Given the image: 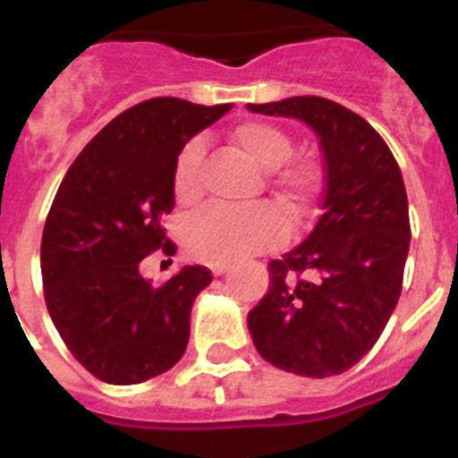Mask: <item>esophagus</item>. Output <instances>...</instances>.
<instances>
[{
    "label": "esophagus",
    "mask_w": 458,
    "mask_h": 458,
    "mask_svg": "<svg viewBox=\"0 0 458 458\" xmlns=\"http://www.w3.org/2000/svg\"><path fill=\"white\" fill-rule=\"evenodd\" d=\"M229 268H232L229 264H210V273L213 275H225Z\"/></svg>",
    "instance_id": "esophagus-1"
}]
</instances>
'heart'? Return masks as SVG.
<instances>
[{
    "instance_id": "heart-1",
    "label": "heart",
    "mask_w": 458,
    "mask_h": 458,
    "mask_svg": "<svg viewBox=\"0 0 458 458\" xmlns=\"http://www.w3.org/2000/svg\"><path fill=\"white\" fill-rule=\"evenodd\" d=\"M232 141L259 167L270 169L268 185L282 197L295 217H305L318 194V169L307 157L291 156L289 132L268 121L248 119L233 125ZM201 141H185L176 156L172 188L176 201L194 204L201 194ZM289 236V217L275 204H259L248 210L213 208L185 229V248L192 257L210 264H229L238 259L275 248Z\"/></svg>"
}]
</instances>
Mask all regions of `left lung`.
Returning a JSON list of instances; mask_svg holds the SVG:
<instances>
[{
  "label": "left lung",
  "instance_id": "obj_1",
  "mask_svg": "<svg viewBox=\"0 0 458 458\" xmlns=\"http://www.w3.org/2000/svg\"><path fill=\"white\" fill-rule=\"evenodd\" d=\"M248 107L305 121L326 160L321 217L268 264V293L248 314L252 342L277 369L342 374L378 342L402 295L411 245L402 169L383 137L335 100L293 96Z\"/></svg>",
  "mask_w": 458,
  "mask_h": 458
}]
</instances>
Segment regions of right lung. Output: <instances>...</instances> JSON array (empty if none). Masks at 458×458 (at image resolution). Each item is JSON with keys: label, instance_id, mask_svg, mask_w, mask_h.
<instances>
[{"label": "right lung", "instance_id": "1", "mask_svg": "<svg viewBox=\"0 0 458 458\" xmlns=\"http://www.w3.org/2000/svg\"><path fill=\"white\" fill-rule=\"evenodd\" d=\"M229 109L169 96L132 105L89 141L56 190L40 241L46 305L68 351L105 383L135 386L183 358L190 310L213 275L183 266L153 286L140 261L176 252L160 225L174 210V163Z\"/></svg>", "mask_w": 458, "mask_h": 458}]
</instances>
